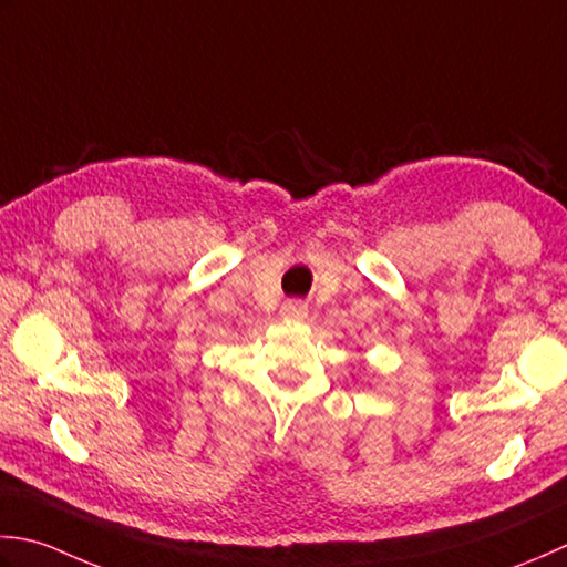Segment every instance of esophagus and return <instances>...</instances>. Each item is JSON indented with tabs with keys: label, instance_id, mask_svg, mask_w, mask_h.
I'll return each mask as SVG.
<instances>
[{
	"label": "esophagus",
	"instance_id": "obj_1",
	"mask_svg": "<svg viewBox=\"0 0 567 567\" xmlns=\"http://www.w3.org/2000/svg\"><path fill=\"white\" fill-rule=\"evenodd\" d=\"M281 316L288 320H303L308 316V306L300 303V300H288L281 306Z\"/></svg>",
	"mask_w": 567,
	"mask_h": 567
}]
</instances>
